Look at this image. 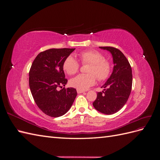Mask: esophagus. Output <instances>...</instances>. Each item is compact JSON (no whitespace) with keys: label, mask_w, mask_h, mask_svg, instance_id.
<instances>
[{"label":"esophagus","mask_w":160,"mask_h":160,"mask_svg":"<svg viewBox=\"0 0 160 160\" xmlns=\"http://www.w3.org/2000/svg\"><path fill=\"white\" fill-rule=\"evenodd\" d=\"M77 91L78 93H85V91L83 90H80V89H77Z\"/></svg>","instance_id":"34e87169"}]
</instances>
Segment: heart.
I'll use <instances>...</instances> for the list:
<instances>
[{
  "label": "heart",
  "mask_w": 160,
  "mask_h": 160,
  "mask_svg": "<svg viewBox=\"0 0 160 160\" xmlns=\"http://www.w3.org/2000/svg\"><path fill=\"white\" fill-rule=\"evenodd\" d=\"M79 56L82 63L90 64L88 70L89 73L80 74L72 78L69 82L71 87L83 91L95 83L96 77L99 81L108 78L111 71V65L101 52L89 50L81 52ZM62 69L68 75H74L79 69V63L73 56L69 55L65 59Z\"/></svg>",
  "instance_id": "1"
}]
</instances>
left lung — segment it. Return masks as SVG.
<instances>
[{"mask_svg":"<svg viewBox=\"0 0 160 160\" xmlns=\"http://www.w3.org/2000/svg\"><path fill=\"white\" fill-rule=\"evenodd\" d=\"M107 50L113 57V69L109 78L98 92L93 107L99 112L111 115L117 113L126 103L132 87V71L123 52L112 47H99Z\"/></svg>","mask_w":160,"mask_h":160,"instance_id":"left-lung-1","label":"left lung"}]
</instances>
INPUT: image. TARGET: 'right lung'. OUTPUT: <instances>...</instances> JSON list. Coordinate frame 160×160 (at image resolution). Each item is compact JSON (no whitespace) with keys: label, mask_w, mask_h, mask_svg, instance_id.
I'll return each mask as SVG.
<instances>
[{"label":"right lung","mask_w":160,"mask_h":160,"mask_svg":"<svg viewBox=\"0 0 160 160\" xmlns=\"http://www.w3.org/2000/svg\"><path fill=\"white\" fill-rule=\"evenodd\" d=\"M75 49H50L40 52L33 61L29 71V87L33 99L43 113L53 118L69 110L77 95L72 88L65 86L62 64ZM58 87L62 89L58 91Z\"/></svg>","instance_id":"add662e5"}]
</instances>
